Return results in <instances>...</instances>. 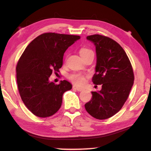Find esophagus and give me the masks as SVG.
I'll return each instance as SVG.
<instances>
[{"instance_id": "esophagus-1", "label": "esophagus", "mask_w": 151, "mask_h": 151, "mask_svg": "<svg viewBox=\"0 0 151 151\" xmlns=\"http://www.w3.org/2000/svg\"><path fill=\"white\" fill-rule=\"evenodd\" d=\"M73 89H75V90H77V91H82V90H83L82 89H81V88L78 87V86H75V85L73 86Z\"/></svg>"}]
</instances>
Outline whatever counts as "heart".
I'll use <instances>...</instances> for the list:
<instances>
[{
	"label": "heart",
	"mask_w": 151,
	"mask_h": 151,
	"mask_svg": "<svg viewBox=\"0 0 151 151\" xmlns=\"http://www.w3.org/2000/svg\"><path fill=\"white\" fill-rule=\"evenodd\" d=\"M89 52H92L91 50H90L87 48H81V49L79 50V54H80L81 57H82L83 55H86ZM69 79L72 81V83L75 84L76 85L78 86H81L85 83V77L83 76L82 74H77V73H74L70 74V76L68 77Z\"/></svg>",
	"instance_id": "heart-1"
}]
</instances>
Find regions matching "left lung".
Listing matches in <instances>:
<instances>
[{
  "instance_id": "left-lung-1",
  "label": "left lung",
  "mask_w": 151,
  "mask_h": 151,
  "mask_svg": "<svg viewBox=\"0 0 151 151\" xmlns=\"http://www.w3.org/2000/svg\"><path fill=\"white\" fill-rule=\"evenodd\" d=\"M96 47V72L92 81L101 84L99 91H91L92 98L85 104L86 111L96 119L113 116L122 108L129 96L134 74L127 55L111 38L92 35L86 37Z\"/></svg>"
}]
</instances>
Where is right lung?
Segmentation results:
<instances>
[{"label": "right lung", "instance_id": "1", "mask_svg": "<svg viewBox=\"0 0 151 151\" xmlns=\"http://www.w3.org/2000/svg\"><path fill=\"white\" fill-rule=\"evenodd\" d=\"M80 36L46 32L31 42L19 59L16 67L18 89L22 101L34 115L51 116L60 109L62 95L72 89L69 81L50 82L52 72H59L64 53Z\"/></svg>", "mask_w": 151, "mask_h": 151}]
</instances>
